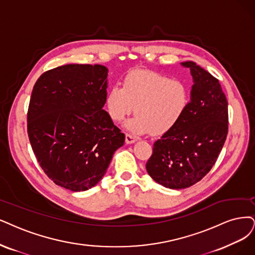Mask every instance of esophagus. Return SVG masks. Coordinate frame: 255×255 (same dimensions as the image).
<instances>
[{
  "mask_svg": "<svg viewBox=\"0 0 255 255\" xmlns=\"http://www.w3.org/2000/svg\"><path fill=\"white\" fill-rule=\"evenodd\" d=\"M125 140H126V144H133V143L136 142V137H134L133 135H131V134L126 133Z\"/></svg>",
  "mask_w": 255,
  "mask_h": 255,
  "instance_id": "1",
  "label": "esophagus"
}]
</instances>
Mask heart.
Masks as SVG:
<instances>
[{
  "instance_id": "heart-1",
  "label": "heart",
  "mask_w": 255,
  "mask_h": 255,
  "mask_svg": "<svg viewBox=\"0 0 255 255\" xmlns=\"http://www.w3.org/2000/svg\"><path fill=\"white\" fill-rule=\"evenodd\" d=\"M189 102L190 90L184 81L148 70L130 72L123 87L112 86L105 98L113 122H122L134 109L136 115L125 124L134 134L168 132L182 120Z\"/></svg>"
}]
</instances>
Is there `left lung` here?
<instances>
[{"instance_id":"obj_1","label":"left lung","mask_w":255,"mask_h":255,"mask_svg":"<svg viewBox=\"0 0 255 255\" xmlns=\"http://www.w3.org/2000/svg\"><path fill=\"white\" fill-rule=\"evenodd\" d=\"M190 102L182 120L153 144L146 170L170 189H184L200 182L218 159L228 133V102L220 82L192 61Z\"/></svg>"}]
</instances>
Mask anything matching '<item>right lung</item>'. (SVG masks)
<instances>
[{
  "mask_svg": "<svg viewBox=\"0 0 255 255\" xmlns=\"http://www.w3.org/2000/svg\"><path fill=\"white\" fill-rule=\"evenodd\" d=\"M108 68L68 64L35 82L27 115L34 155L51 181L86 191L105 175L125 134L104 110Z\"/></svg>",
  "mask_w": 255,
  "mask_h": 255,
  "instance_id": "add662e5",
  "label": "right lung"
}]
</instances>
